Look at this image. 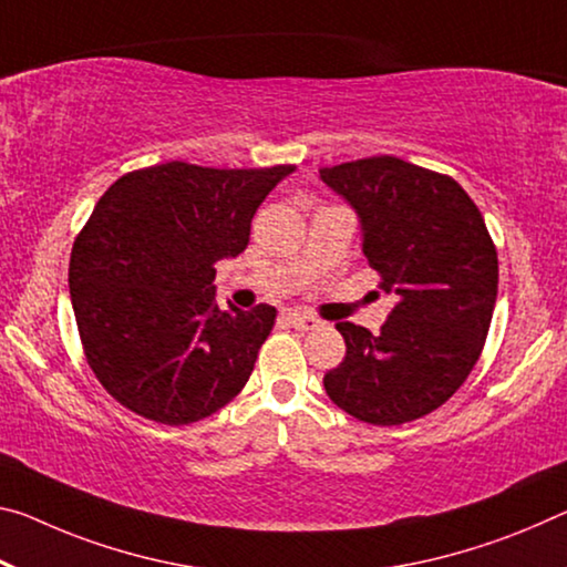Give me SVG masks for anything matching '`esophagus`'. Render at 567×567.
Returning a JSON list of instances; mask_svg holds the SVG:
<instances>
[{"label": "esophagus", "instance_id": "obj_1", "mask_svg": "<svg viewBox=\"0 0 567 567\" xmlns=\"http://www.w3.org/2000/svg\"><path fill=\"white\" fill-rule=\"evenodd\" d=\"M285 320L290 322L295 330H316L318 328V320L308 316V312H287Z\"/></svg>", "mask_w": 567, "mask_h": 567}]
</instances>
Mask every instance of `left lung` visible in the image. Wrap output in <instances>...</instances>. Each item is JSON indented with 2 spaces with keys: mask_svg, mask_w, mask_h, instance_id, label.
Returning <instances> with one entry per match:
<instances>
[{
  "mask_svg": "<svg viewBox=\"0 0 567 567\" xmlns=\"http://www.w3.org/2000/svg\"><path fill=\"white\" fill-rule=\"evenodd\" d=\"M361 217L363 255L399 298L379 336L338 322L343 363L326 373L338 409L373 426L436 411L472 373L497 300V247L452 176L396 156L320 168Z\"/></svg>",
  "mask_w": 567,
  "mask_h": 567,
  "instance_id": "1",
  "label": "left lung"
}]
</instances>
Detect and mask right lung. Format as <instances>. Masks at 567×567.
I'll return each mask as SVG.
<instances>
[{"mask_svg":"<svg viewBox=\"0 0 567 567\" xmlns=\"http://www.w3.org/2000/svg\"><path fill=\"white\" fill-rule=\"evenodd\" d=\"M292 171L168 161L101 196L68 280L85 361L121 406L186 426L245 389L277 310H219L214 265L247 249L251 217Z\"/></svg>","mask_w":567,"mask_h":567,"instance_id":"add662e5","label":"right lung"}]
</instances>
